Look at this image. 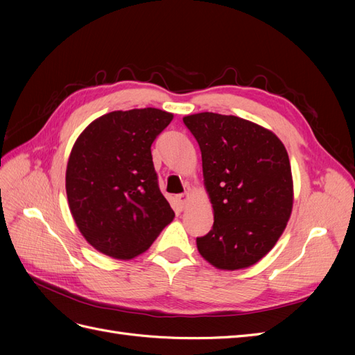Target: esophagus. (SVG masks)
I'll use <instances>...</instances> for the list:
<instances>
[{
	"instance_id": "1",
	"label": "esophagus",
	"mask_w": 355,
	"mask_h": 355,
	"mask_svg": "<svg viewBox=\"0 0 355 355\" xmlns=\"http://www.w3.org/2000/svg\"><path fill=\"white\" fill-rule=\"evenodd\" d=\"M176 200H178V202H179V206H180L182 209H185V207H187V202H188V194H179V196L176 197Z\"/></svg>"
}]
</instances>
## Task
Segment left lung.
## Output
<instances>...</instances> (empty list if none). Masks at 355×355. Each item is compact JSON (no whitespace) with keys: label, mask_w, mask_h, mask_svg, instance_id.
Returning <instances> with one entry per match:
<instances>
[{"label":"left lung","mask_w":355,"mask_h":355,"mask_svg":"<svg viewBox=\"0 0 355 355\" xmlns=\"http://www.w3.org/2000/svg\"><path fill=\"white\" fill-rule=\"evenodd\" d=\"M197 139L214 222L197 239L200 254L219 270L259 262L283 234L293 207L292 168L272 132L234 115L184 116Z\"/></svg>","instance_id":"left-lung-1"}]
</instances>
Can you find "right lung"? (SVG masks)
Listing matches in <instances>:
<instances>
[{
	"label": "right lung",
	"mask_w": 355,
	"mask_h": 355,
	"mask_svg": "<svg viewBox=\"0 0 355 355\" xmlns=\"http://www.w3.org/2000/svg\"><path fill=\"white\" fill-rule=\"evenodd\" d=\"M173 120L157 108L114 111L78 136L67 167L72 218L96 250L132 259L173 220L161 194L151 145Z\"/></svg>",
	"instance_id": "1"
}]
</instances>
